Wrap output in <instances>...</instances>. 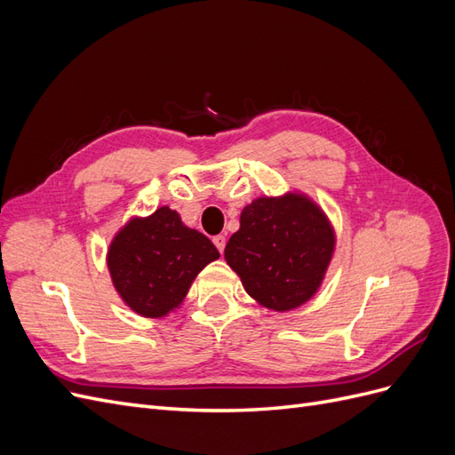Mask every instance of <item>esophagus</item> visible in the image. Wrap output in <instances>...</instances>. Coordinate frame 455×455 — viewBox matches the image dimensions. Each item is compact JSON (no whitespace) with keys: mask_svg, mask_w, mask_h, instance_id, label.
I'll list each match as a JSON object with an SVG mask.
<instances>
[{"mask_svg":"<svg viewBox=\"0 0 455 455\" xmlns=\"http://www.w3.org/2000/svg\"><path fill=\"white\" fill-rule=\"evenodd\" d=\"M212 241H214V244H216V249L220 251V254H222L224 249H226V237H224V235H216Z\"/></svg>","mask_w":455,"mask_h":455,"instance_id":"1","label":"esophagus"}]
</instances>
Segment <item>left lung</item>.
<instances>
[{
	"label": "left lung",
	"mask_w": 455,
	"mask_h": 455,
	"mask_svg": "<svg viewBox=\"0 0 455 455\" xmlns=\"http://www.w3.org/2000/svg\"><path fill=\"white\" fill-rule=\"evenodd\" d=\"M332 252L334 233L319 206L291 194L244 206L224 256L261 306L288 311L316 292Z\"/></svg>",
	"instance_id": "left-lung-1"
}]
</instances>
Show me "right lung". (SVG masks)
Listing matches in <instances>:
<instances>
[{
  "label": "right lung",
  "mask_w": 455,
  "mask_h": 455,
  "mask_svg": "<svg viewBox=\"0 0 455 455\" xmlns=\"http://www.w3.org/2000/svg\"><path fill=\"white\" fill-rule=\"evenodd\" d=\"M220 258L209 237L186 228L176 211L161 206L134 218L108 251L109 275L127 306L144 316H163L184 299L197 273Z\"/></svg>",
  "instance_id": "obj_1"
}]
</instances>
